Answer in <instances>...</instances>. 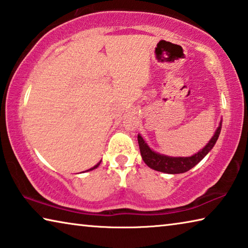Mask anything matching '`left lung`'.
Returning <instances> with one entry per match:
<instances>
[{"instance_id": "8db88e82", "label": "left lung", "mask_w": 248, "mask_h": 248, "mask_svg": "<svg viewBox=\"0 0 248 248\" xmlns=\"http://www.w3.org/2000/svg\"><path fill=\"white\" fill-rule=\"evenodd\" d=\"M222 120L220 121L218 127L217 128L216 133L213 134L212 139L209 140V143L206 144L201 151H199L197 154H194V155L190 157H171L164 155V154L154 152L147 145V143H146L143 137H141L140 134H139V135H137V140H139L141 158H143L144 162L149 168L157 170V171L171 174L184 173L193 168L194 166L198 165L199 162L208 155L209 152L214 147V145H216L218 136H220Z\"/></svg>"}]
</instances>
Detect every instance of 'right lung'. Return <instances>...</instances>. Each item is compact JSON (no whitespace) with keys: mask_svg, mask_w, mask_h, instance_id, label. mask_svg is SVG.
I'll list each match as a JSON object with an SVG mask.
<instances>
[{"mask_svg":"<svg viewBox=\"0 0 248 248\" xmlns=\"http://www.w3.org/2000/svg\"><path fill=\"white\" fill-rule=\"evenodd\" d=\"M100 164H101V160H100L99 162H97V164H96L95 166H93V167H92V168H90V169H88V170H86V171H90V170H93V169H95V168H97V167H99V166H100ZM86 171H83V172H86Z\"/></svg>","mask_w":248,"mask_h":248,"instance_id":"obj_1","label":"right lung"}]
</instances>
